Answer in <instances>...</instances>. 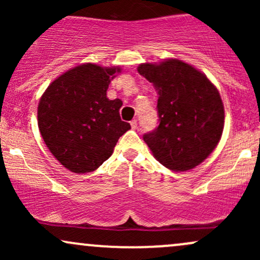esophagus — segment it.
Listing matches in <instances>:
<instances>
[{
    "label": "esophagus",
    "instance_id": "1",
    "mask_svg": "<svg viewBox=\"0 0 260 260\" xmlns=\"http://www.w3.org/2000/svg\"><path fill=\"white\" fill-rule=\"evenodd\" d=\"M137 126H138V122H137V120H132V121H131V127H132L133 129H136Z\"/></svg>",
    "mask_w": 260,
    "mask_h": 260
}]
</instances>
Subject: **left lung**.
I'll return each mask as SVG.
<instances>
[{"instance_id": "1", "label": "left lung", "mask_w": 260, "mask_h": 260, "mask_svg": "<svg viewBox=\"0 0 260 260\" xmlns=\"http://www.w3.org/2000/svg\"><path fill=\"white\" fill-rule=\"evenodd\" d=\"M138 73L159 95V126L143 139L165 168L194 169L221 138L225 111L215 85L201 71L175 58L139 64Z\"/></svg>"}]
</instances>
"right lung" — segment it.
<instances>
[{"label": "right lung", "mask_w": 260, "mask_h": 260, "mask_svg": "<svg viewBox=\"0 0 260 260\" xmlns=\"http://www.w3.org/2000/svg\"><path fill=\"white\" fill-rule=\"evenodd\" d=\"M120 67L77 66L47 86L38 106V126L45 144L66 169L76 174L96 170L131 128L121 120L120 99L106 91Z\"/></svg>", "instance_id": "1"}]
</instances>
